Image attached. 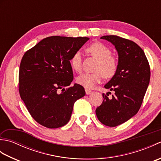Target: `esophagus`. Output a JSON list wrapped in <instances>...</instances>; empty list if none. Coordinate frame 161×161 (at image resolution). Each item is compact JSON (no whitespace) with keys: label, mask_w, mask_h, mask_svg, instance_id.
Returning <instances> with one entry per match:
<instances>
[{"label":"esophagus","mask_w":161,"mask_h":161,"mask_svg":"<svg viewBox=\"0 0 161 161\" xmlns=\"http://www.w3.org/2000/svg\"><path fill=\"white\" fill-rule=\"evenodd\" d=\"M85 92H86V95H88V94H91L92 91L91 90L87 89V88H86V89H85Z\"/></svg>","instance_id":"34e87169"}]
</instances>
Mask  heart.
Segmentation results:
<instances>
[{"instance_id": "heart-1", "label": "heart", "mask_w": 161, "mask_h": 161, "mask_svg": "<svg viewBox=\"0 0 161 161\" xmlns=\"http://www.w3.org/2000/svg\"><path fill=\"white\" fill-rule=\"evenodd\" d=\"M91 56L97 59L95 64L94 73H85L77 77V84L86 88H93L105 78L114 76L118 69V60L111 54L109 47L102 43H94L86 48ZM72 68L80 72L82 68V58L80 51L75 52L70 59Z\"/></svg>"}]
</instances>
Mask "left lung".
Instances as JSON below:
<instances>
[{
	"mask_svg": "<svg viewBox=\"0 0 161 161\" xmlns=\"http://www.w3.org/2000/svg\"><path fill=\"white\" fill-rule=\"evenodd\" d=\"M101 39L114 44L118 53V69L104 88L114 92L112 97L102 94L104 100L95 113L102 124L116 126L139 111L150 80V67L144 51L138 44L115 35ZM111 93V92H108Z\"/></svg>",
	"mask_w": 161,
	"mask_h": 161,
	"instance_id": "obj_1",
	"label": "left lung"
}]
</instances>
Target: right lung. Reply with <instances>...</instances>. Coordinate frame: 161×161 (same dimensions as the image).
Segmentation results:
<instances>
[{
    "instance_id": "obj_1",
    "label": "right lung",
    "mask_w": 161,
    "mask_h": 161,
    "mask_svg": "<svg viewBox=\"0 0 161 161\" xmlns=\"http://www.w3.org/2000/svg\"><path fill=\"white\" fill-rule=\"evenodd\" d=\"M88 39L46 37L24 54L20 64L19 91L30 114L39 124L50 129L66 125L75 102L86 94L80 84L68 86L73 80L70 58Z\"/></svg>"
}]
</instances>
